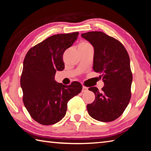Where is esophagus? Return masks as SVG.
Wrapping results in <instances>:
<instances>
[{"instance_id":"obj_1","label":"esophagus","mask_w":151,"mask_h":151,"mask_svg":"<svg viewBox=\"0 0 151 151\" xmlns=\"http://www.w3.org/2000/svg\"><path fill=\"white\" fill-rule=\"evenodd\" d=\"M88 91V88L86 87L85 86H83V90H82V92H86Z\"/></svg>"}]
</instances>
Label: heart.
<instances>
[{
  "mask_svg": "<svg viewBox=\"0 0 151 151\" xmlns=\"http://www.w3.org/2000/svg\"><path fill=\"white\" fill-rule=\"evenodd\" d=\"M91 45V44L89 42H86V41H83V42H81L80 45Z\"/></svg>",
  "mask_w": 151,
  "mask_h": 151,
  "instance_id": "obj_1",
  "label": "heart"
}]
</instances>
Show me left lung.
<instances>
[{
    "label": "left lung",
    "instance_id": "left-lung-1",
    "mask_svg": "<svg viewBox=\"0 0 151 151\" xmlns=\"http://www.w3.org/2000/svg\"><path fill=\"white\" fill-rule=\"evenodd\" d=\"M81 36L93 46V69L101 74L104 84L101 91L95 86L88 88L95 94V100L87 104L88 112L99 121H113L123 113L131 100L132 74L129 54L121 42L103 32Z\"/></svg>",
    "mask_w": 151,
    "mask_h": 151
}]
</instances>
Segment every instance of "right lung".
Listing matches in <instances>:
<instances>
[{"mask_svg":"<svg viewBox=\"0 0 151 151\" xmlns=\"http://www.w3.org/2000/svg\"><path fill=\"white\" fill-rule=\"evenodd\" d=\"M78 32L47 38L28 51L20 76L22 101L30 116L39 123L51 125L65 116L68 101L82 91L77 81L70 85L55 81L57 70L65 68L64 52L77 39Z\"/></svg>","mask_w":151,"mask_h":151,"instance_id":"obj_1","label":"right lung"}]
</instances>
